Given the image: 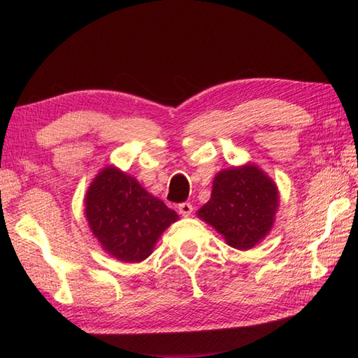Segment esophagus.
<instances>
[{"mask_svg":"<svg viewBox=\"0 0 358 358\" xmlns=\"http://www.w3.org/2000/svg\"><path fill=\"white\" fill-rule=\"evenodd\" d=\"M192 210H194V206H192L191 203L186 201V203H180V204H178V212H180V214L183 215V217H189V215H191Z\"/></svg>","mask_w":358,"mask_h":358,"instance_id":"esophagus-1","label":"esophagus"}]
</instances>
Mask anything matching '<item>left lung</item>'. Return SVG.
<instances>
[{
	"label": "left lung",
	"mask_w": 358,
	"mask_h": 358,
	"mask_svg": "<svg viewBox=\"0 0 358 358\" xmlns=\"http://www.w3.org/2000/svg\"><path fill=\"white\" fill-rule=\"evenodd\" d=\"M278 208L273 181L254 164L215 175L210 200L199 217L223 235L229 246L250 249L269 234Z\"/></svg>",
	"instance_id": "left-lung-1"
}]
</instances>
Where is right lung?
<instances>
[{
	"instance_id": "add662e5",
	"label": "right lung",
	"mask_w": 358,
	"mask_h": 358,
	"mask_svg": "<svg viewBox=\"0 0 358 358\" xmlns=\"http://www.w3.org/2000/svg\"><path fill=\"white\" fill-rule=\"evenodd\" d=\"M85 204L90 231L103 249L126 263L148 258L159 235L178 220L177 212L113 166L94 178Z\"/></svg>"
}]
</instances>
